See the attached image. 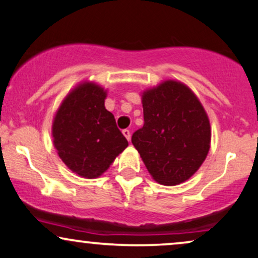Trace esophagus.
Here are the masks:
<instances>
[{
    "label": "esophagus",
    "mask_w": 258,
    "mask_h": 258,
    "mask_svg": "<svg viewBox=\"0 0 258 258\" xmlns=\"http://www.w3.org/2000/svg\"><path fill=\"white\" fill-rule=\"evenodd\" d=\"M123 135L125 136V139L128 140V141H130V139H132V134H130V130L124 129V130H123Z\"/></svg>",
    "instance_id": "obj_1"
}]
</instances>
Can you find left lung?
<instances>
[{"mask_svg": "<svg viewBox=\"0 0 258 258\" xmlns=\"http://www.w3.org/2000/svg\"><path fill=\"white\" fill-rule=\"evenodd\" d=\"M145 124L132 142L154 180L185 182L211 147V124L199 98L179 81L167 80L142 93Z\"/></svg>", "mask_w": 258, "mask_h": 258, "instance_id": "obj_1", "label": "left lung"}]
</instances>
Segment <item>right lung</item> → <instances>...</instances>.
<instances>
[{"label": "right lung", "instance_id": "right-lung-1", "mask_svg": "<svg viewBox=\"0 0 258 258\" xmlns=\"http://www.w3.org/2000/svg\"><path fill=\"white\" fill-rule=\"evenodd\" d=\"M106 91L94 82L78 85L62 101L52 123L53 146L68 168L93 179L101 176L128 141L105 109Z\"/></svg>", "mask_w": 258, "mask_h": 258}]
</instances>
